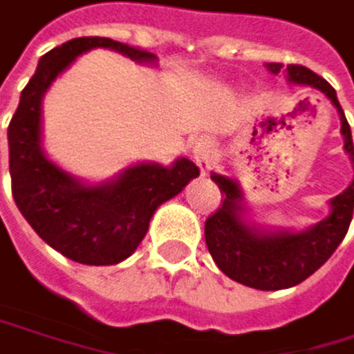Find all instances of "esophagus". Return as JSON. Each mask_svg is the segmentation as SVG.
<instances>
[{
	"instance_id": "obj_1",
	"label": "esophagus",
	"mask_w": 354,
	"mask_h": 354,
	"mask_svg": "<svg viewBox=\"0 0 354 354\" xmlns=\"http://www.w3.org/2000/svg\"><path fill=\"white\" fill-rule=\"evenodd\" d=\"M193 159L199 165L201 174H208L212 167V142L201 138L193 144Z\"/></svg>"
}]
</instances>
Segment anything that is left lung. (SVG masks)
Instances as JSON below:
<instances>
[{
    "mask_svg": "<svg viewBox=\"0 0 354 354\" xmlns=\"http://www.w3.org/2000/svg\"><path fill=\"white\" fill-rule=\"evenodd\" d=\"M268 70L278 74L282 63H268ZM287 78L295 84H308L321 91L337 108L342 120L344 151L354 167V144L351 125L337 102L335 88L304 65H287ZM212 180L225 195L223 206L206 218V246L223 274L246 287L259 291L289 289L315 274L344 240L354 210V178L346 191L335 195L331 212L321 223L304 231H263L250 227L244 216L242 189L236 180L212 174Z\"/></svg>",
    "mask_w": 354,
    "mask_h": 354,
    "instance_id": "8db88e82",
    "label": "left lung"
}]
</instances>
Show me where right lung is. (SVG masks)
I'll use <instances>...</instances> for the list:
<instances>
[{
    "label": "right lung",
    "mask_w": 354,
    "mask_h": 354,
    "mask_svg": "<svg viewBox=\"0 0 354 354\" xmlns=\"http://www.w3.org/2000/svg\"><path fill=\"white\" fill-rule=\"evenodd\" d=\"M91 48H110L138 63L157 61L153 53L97 35L70 39L39 59L8 127L12 195L35 234L63 257L84 266H114L140 246L155 210L197 178L199 167L187 157L169 167L138 163L114 180L86 185L44 155V93Z\"/></svg>",
    "instance_id": "right-lung-1"
}]
</instances>
